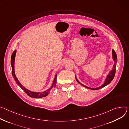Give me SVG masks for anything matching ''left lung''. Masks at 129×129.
I'll list each match as a JSON object with an SVG mask.
<instances>
[{"label":"left lung","instance_id":"8db88e82","mask_svg":"<svg viewBox=\"0 0 129 129\" xmlns=\"http://www.w3.org/2000/svg\"><path fill=\"white\" fill-rule=\"evenodd\" d=\"M112 57H113V60L114 61V66L113 67V69L112 70H111L110 72H109V73L108 74V75H107L106 78V80L105 81V82L104 83V84H103L101 86H100L98 88H89V87H88L87 86H85V85L81 84L77 79L76 78V75L75 76L76 77V81L79 83H80V84H81L82 86L87 88L88 89H91L92 90H98V89H101L102 88H104L105 87V86H106L107 85H108V84H109L112 81V80L113 79L114 77V76H115V71H116V63H117V55H116V54L115 53V52L114 51V50L113 49L112 50Z\"/></svg>","mask_w":129,"mask_h":129}]
</instances>
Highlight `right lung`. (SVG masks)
<instances>
[{
	"label": "right lung",
	"instance_id": "1",
	"mask_svg": "<svg viewBox=\"0 0 129 129\" xmlns=\"http://www.w3.org/2000/svg\"><path fill=\"white\" fill-rule=\"evenodd\" d=\"M16 53V50H15L13 53L12 56H11V66H12V74L13 75V77L16 81V83L19 85V86L21 88V89L23 90L25 93L28 95L29 96L31 97L32 98H42L44 97L47 96L50 93V91L55 87L56 84V78H57V74L55 75V77L54 78V81L53 82L52 86L50 88H49L48 90L45 91L44 92H33L31 91H30L26 89L25 87H24L23 85L19 82V80L17 78L15 74V71H14V62H15V55Z\"/></svg>",
	"mask_w": 129,
	"mask_h": 129
}]
</instances>
